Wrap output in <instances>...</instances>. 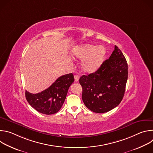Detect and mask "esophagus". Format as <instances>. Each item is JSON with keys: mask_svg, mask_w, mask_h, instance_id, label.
Masks as SVG:
<instances>
[{"mask_svg": "<svg viewBox=\"0 0 153 153\" xmlns=\"http://www.w3.org/2000/svg\"><path fill=\"white\" fill-rule=\"evenodd\" d=\"M74 80H75V82H78L79 80V76H77V75H75L74 76Z\"/></svg>", "mask_w": 153, "mask_h": 153, "instance_id": "1", "label": "esophagus"}]
</instances>
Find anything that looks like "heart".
I'll use <instances>...</instances> for the list:
<instances>
[{
  "instance_id": "1",
  "label": "heart",
  "mask_w": 153,
  "mask_h": 153,
  "mask_svg": "<svg viewBox=\"0 0 153 153\" xmlns=\"http://www.w3.org/2000/svg\"><path fill=\"white\" fill-rule=\"evenodd\" d=\"M72 55L75 58L82 60L81 68L83 71L93 73L102 65L106 55V50L102 45L96 47L93 44L87 43L75 47Z\"/></svg>"
}]
</instances>
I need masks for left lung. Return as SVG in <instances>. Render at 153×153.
<instances>
[{
    "label": "left lung",
    "mask_w": 153,
    "mask_h": 153,
    "mask_svg": "<svg viewBox=\"0 0 153 153\" xmlns=\"http://www.w3.org/2000/svg\"><path fill=\"white\" fill-rule=\"evenodd\" d=\"M128 79V64L121 50H114L100 67L79 79L85 105L94 113H103L116 108L122 101Z\"/></svg>",
    "instance_id": "obj_1"
}]
</instances>
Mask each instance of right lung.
<instances>
[{"mask_svg":"<svg viewBox=\"0 0 153 153\" xmlns=\"http://www.w3.org/2000/svg\"><path fill=\"white\" fill-rule=\"evenodd\" d=\"M72 73L59 77L45 90L37 94L25 91V97L29 104L38 112L44 114H53L62 108L68 90L74 82Z\"/></svg>","mask_w":153,"mask_h":153,"instance_id":"1","label":"right lung"}]
</instances>
